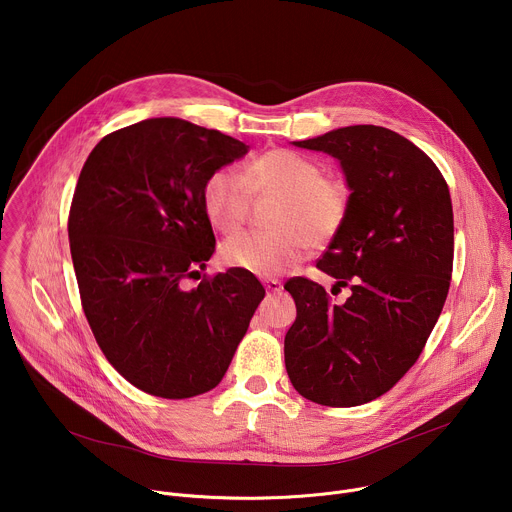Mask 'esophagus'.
Segmentation results:
<instances>
[{"mask_svg": "<svg viewBox=\"0 0 512 512\" xmlns=\"http://www.w3.org/2000/svg\"><path fill=\"white\" fill-rule=\"evenodd\" d=\"M263 285L267 289V294H273V296L281 294V291H283V283L279 279H265Z\"/></svg>", "mask_w": 512, "mask_h": 512, "instance_id": "obj_1", "label": "esophagus"}]
</instances>
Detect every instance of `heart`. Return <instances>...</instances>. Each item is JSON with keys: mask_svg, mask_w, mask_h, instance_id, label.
<instances>
[{"mask_svg": "<svg viewBox=\"0 0 512 512\" xmlns=\"http://www.w3.org/2000/svg\"><path fill=\"white\" fill-rule=\"evenodd\" d=\"M281 194L271 216V233H247L221 247V261L261 277L279 275L302 263L312 245L332 241L348 214V192L324 176L320 162L294 150H267L247 160L235 176L216 170L202 186L208 223L225 237L237 235L251 210V196Z\"/></svg>", "mask_w": 512, "mask_h": 512, "instance_id": "b5f03b06", "label": "heart"}]
</instances>
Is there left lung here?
I'll list each match as a JSON object with an SVG mask.
<instances>
[{"instance_id":"1","label":"left lung","mask_w":512,"mask_h":512,"mask_svg":"<svg viewBox=\"0 0 512 512\" xmlns=\"http://www.w3.org/2000/svg\"><path fill=\"white\" fill-rule=\"evenodd\" d=\"M340 162L350 196L318 269L350 287L334 304L306 277L285 289L298 308L285 334L294 389L328 407L387 393L419 358L448 298L454 212L448 184L415 143L379 125H350L294 141Z\"/></svg>"}]
</instances>
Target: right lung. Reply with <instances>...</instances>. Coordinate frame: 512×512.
<instances>
[{"label":"right lung","instance_id":"right-lung-1","mask_svg":"<svg viewBox=\"0 0 512 512\" xmlns=\"http://www.w3.org/2000/svg\"><path fill=\"white\" fill-rule=\"evenodd\" d=\"M249 145L178 117L105 135L68 214L81 304L107 360L133 387L188 399L223 381L265 296L229 269L186 289L214 253L202 186Z\"/></svg>","mask_w":512,"mask_h":512}]
</instances>
